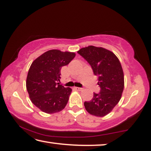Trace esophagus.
Here are the masks:
<instances>
[{
	"mask_svg": "<svg viewBox=\"0 0 151 151\" xmlns=\"http://www.w3.org/2000/svg\"><path fill=\"white\" fill-rule=\"evenodd\" d=\"M75 88L76 89L77 91H82V88H80V87H75Z\"/></svg>",
	"mask_w": 151,
	"mask_h": 151,
	"instance_id": "esophagus-1",
	"label": "esophagus"
}]
</instances>
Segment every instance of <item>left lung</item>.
<instances>
[{"mask_svg": "<svg viewBox=\"0 0 151 151\" xmlns=\"http://www.w3.org/2000/svg\"><path fill=\"white\" fill-rule=\"evenodd\" d=\"M78 53L89 63L97 76L99 93L93 94L91 101H85L87 112L103 117L110 113L121 99L124 89V74L116 56L103 47L90 46L81 48Z\"/></svg>", "mask_w": 151, "mask_h": 151, "instance_id": "obj_1", "label": "left lung"}]
</instances>
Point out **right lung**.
I'll use <instances>...</instances> for the list:
<instances>
[{
    "mask_svg": "<svg viewBox=\"0 0 151 151\" xmlns=\"http://www.w3.org/2000/svg\"><path fill=\"white\" fill-rule=\"evenodd\" d=\"M75 56L74 52L51 50L32 63L28 72L27 89L32 104L43 112L54 114L66 106L72 90L58 83L60 69Z\"/></svg>",
    "mask_w": 151,
    "mask_h": 151,
    "instance_id": "obj_1",
    "label": "right lung"
}]
</instances>
